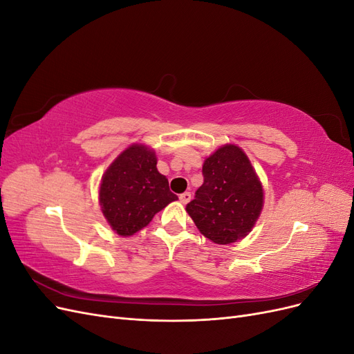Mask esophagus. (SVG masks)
Returning a JSON list of instances; mask_svg holds the SVG:
<instances>
[{"instance_id":"1","label":"esophagus","mask_w":354,"mask_h":354,"mask_svg":"<svg viewBox=\"0 0 354 354\" xmlns=\"http://www.w3.org/2000/svg\"><path fill=\"white\" fill-rule=\"evenodd\" d=\"M190 199H192V194H190V192H185V194L180 195V202L185 203V205H186L187 202H190Z\"/></svg>"}]
</instances>
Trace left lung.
I'll use <instances>...</instances> for the list:
<instances>
[{
  "mask_svg": "<svg viewBox=\"0 0 354 354\" xmlns=\"http://www.w3.org/2000/svg\"><path fill=\"white\" fill-rule=\"evenodd\" d=\"M203 185L186 211L203 236L218 245L243 239L264 205L263 185L250 158L236 145H224L202 165Z\"/></svg>",
  "mask_w": 354,
  "mask_h": 354,
  "instance_id": "1",
  "label": "left lung"
}]
</instances>
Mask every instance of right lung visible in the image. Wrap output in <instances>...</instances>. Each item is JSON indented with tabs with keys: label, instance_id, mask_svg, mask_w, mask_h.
<instances>
[{
	"label": "right lung",
	"instance_id": "right-lung-1",
	"mask_svg": "<svg viewBox=\"0 0 354 354\" xmlns=\"http://www.w3.org/2000/svg\"><path fill=\"white\" fill-rule=\"evenodd\" d=\"M156 164L153 149L133 143L113 159L102 176L100 208L111 229L120 236H133L152 221L156 212L178 199Z\"/></svg>",
	"mask_w": 354,
	"mask_h": 354
}]
</instances>
